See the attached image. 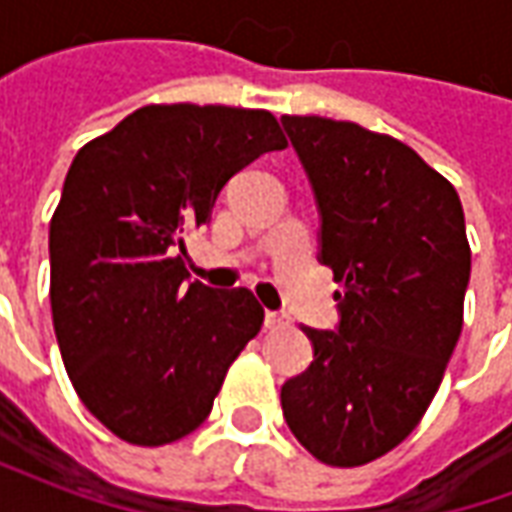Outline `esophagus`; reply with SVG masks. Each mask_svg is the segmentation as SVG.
<instances>
[{"label":"esophagus","instance_id":"1","mask_svg":"<svg viewBox=\"0 0 512 512\" xmlns=\"http://www.w3.org/2000/svg\"><path fill=\"white\" fill-rule=\"evenodd\" d=\"M290 323V318L285 315V312H266V329H285Z\"/></svg>","mask_w":512,"mask_h":512}]
</instances>
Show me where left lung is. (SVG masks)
<instances>
[{"instance_id":"obj_1","label":"left lung","mask_w":512,"mask_h":512,"mask_svg":"<svg viewBox=\"0 0 512 512\" xmlns=\"http://www.w3.org/2000/svg\"><path fill=\"white\" fill-rule=\"evenodd\" d=\"M310 178L318 260L334 271L337 329L301 332L312 365L282 386L293 436L329 466H362L417 428L463 326L472 252L458 191L392 136L282 117Z\"/></svg>"}]
</instances>
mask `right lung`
I'll use <instances>...</instances> for the list:
<instances>
[{
  "label": "right lung",
  "instance_id": "add662e5",
  "mask_svg": "<svg viewBox=\"0 0 512 512\" xmlns=\"http://www.w3.org/2000/svg\"><path fill=\"white\" fill-rule=\"evenodd\" d=\"M282 147L263 109L153 104L73 158L49 227L54 334L76 395L128 444L200 428L260 332L249 290L191 282L183 238L235 172Z\"/></svg>",
  "mask_w": 512,
  "mask_h": 512
}]
</instances>
